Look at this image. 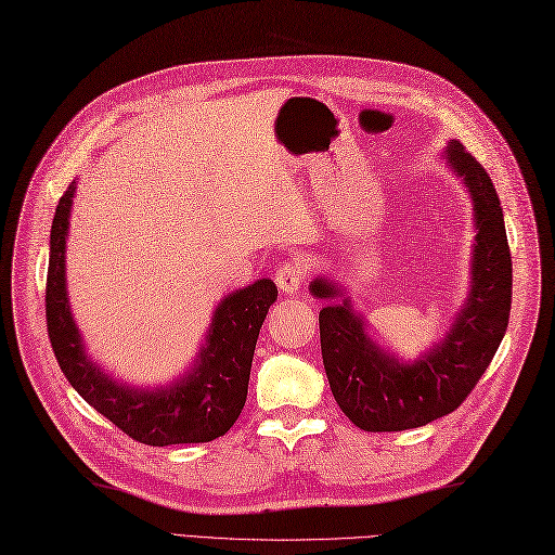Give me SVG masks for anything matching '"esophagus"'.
<instances>
[{
    "mask_svg": "<svg viewBox=\"0 0 555 555\" xmlns=\"http://www.w3.org/2000/svg\"><path fill=\"white\" fill-rule=\"evenodd\" d=\"M305 276H307V264L302 260H291V262L281 264L276 269L274 281H276V286L281 288V293L295 295L297 291H300Z\"/></svg>",
    "mask_w": 555,
    "mask_h": 555,
    "instance_id": "1",
    "label": "esophagus"
}]
</instances>
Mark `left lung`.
I'll return each instance as SVG.
<instances>
[{
	"mask_svg": "<svg viewBox=\"0 0 555 555\" xmlns=\"http://www.w3.org/2000/svg\"><path fill=\"white\" fill-rule=\"evenodd\" d=\"M440 159L472 196L476 236L466 300L438 343L403 361L371 335L343 286L328 276L309 283V293L319 300L343 297L319 311L321 353L337 405L363 431L417 429L460 408L508 325L511 253L500 196L486 168L460 140H450Z\"/></svg>",
	"mask_w": 555,
	"mask_h": 555,
	"instance_id": "8db88e82",
	"label": "left lung"
}]
</instances>
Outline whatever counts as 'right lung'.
Masks as SVG:
<instances>
[{
    "mask_svg": "<svg viewBox=\"0 0 555 555\" xmlns=\"http://www.w3.org/2000/svg\"><path fill=\"white\" fill-rule=\"evenodd\" d=\"M77 182L55 208L49 241L47 325L55 359L73 389L112 424L145 446L208 443L224 436L246 403L250 363L276 283L258 279L224 295L212 311L194 363L173 382L135 387L103 371L77 328L67 297L65 250Z\"/></svg>",
    "mask_w": 555,
    "mask_h": 555,
    "instance_id": "right-lung-1",
    "label": "right lung"
}]
</instances>
